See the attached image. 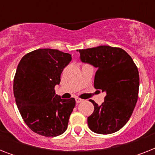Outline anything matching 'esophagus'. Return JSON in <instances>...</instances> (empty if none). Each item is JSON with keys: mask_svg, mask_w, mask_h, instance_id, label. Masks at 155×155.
<instances>
[{"mask_svg": "<svg viewBox=\"0 0 155 155\" xmlns=\"http://www.w3.org/2000/svg\"><path fill=\"white\" fill-rule=\"evenodd\" d=\"M83 101V100L82 99H80V98H79V97H75V102L77 104L80 103V102H82Z\"/></svg>", "mask_w": 155, "mask_h": 155, "instance_id": "esophagus-1", "label": "esophagus"}]
</instances>
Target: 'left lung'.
I'll list each match as a JSON object with an SVG mask.
<instances>
[{"instance_id":"1","label":"left lung","mask_w":155,"mask_h":155,"mask_svg":"<svg viewBox=\"0 0 155 155\" xmlns=\"http://www.w3.org/2000/svg\"><path fill=\"white\" fill-rule=\"evenodd\" d=\"M79 52L83 62L97 68L95 88L99 92H106L101 105L91 101L94 111L87 117L88 127L100 134L117 132L127 123L137 101L139 74L137 66L120 47L100 46L79 50Z\"/></svg>"}]
</instances>
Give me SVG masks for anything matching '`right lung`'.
<instances>
[{
    "label": "right lung",
    "mask_w": 155,
    "mask_h": 155,
    "mask_svg": "<svg viewBox=\"0 0 155 155\" xmlns=\"http://www.w3.org/2000/svg\"><path fill=\"white\" fill-rule=\"evenodd\" d=\"M71 54L54 49H38L23 56L13 79V94L18 110L28 127L44 137L65 132L75 108L74 98L55 94L62 71Z\"/></svg>",
    "instance_id": "obj_1"
}]
</instances>
